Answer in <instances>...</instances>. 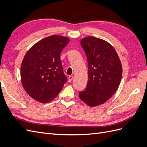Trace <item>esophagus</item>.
Wrapping results in <instances>:
<instances>
[{
	"instance_id": "1",
	"label": "esophagus",
	"mask_w": 147,
	"mask_h": 147,
	"mask_svg": "<svg viewBox=\"0 0 147 147\" xmlns=\"http://www.w3.org/2000/svg\"><path fill=\"white\" fill-rule=\"evenodd\" d=\"M73 79H74V77L73 76H69L68 77V82H69V83L72 82V81L73 80Z\"/></svg>"
}]
</instances>
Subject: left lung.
Masks as SVG:
<instances>
[{
  "mask_svg": "<svg viewBox=\"0 0 147 147\" xmlns=\"http://www.w3.org/2000/svg\"><path fill=\"white\" fill-rule=\"evenodd\" d=\"M88 64L86 88L79 97L90 107L104 104L117 91L122 77V65L115 48L104 40L92 36L81 40Z\"/></svg>",
  "mask_w": 147,
  "mask_h": 147,
  "instance_id": "obj_1",
  "label": "left lung"
}]
</instances>
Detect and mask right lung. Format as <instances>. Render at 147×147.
Here are the masks:
<instances>
[{
    "label": "right lung",
    "instance_id": "add662e5",
    "mask_svg": "<svg viewBox=\"0 0 147 147\" xmlns=\"http://www.w3.org/2000/svg\"><path fill=\"white\" fill-rule=\"evenodd\" d=\"M70 39L53 35L38 41L26 53L21 65V80L34 100L47 103L54 99L67 82L60 59Z\"/></svg>",
    "mask_w": 147,
    "mask_h": 147
}]
</instances>
